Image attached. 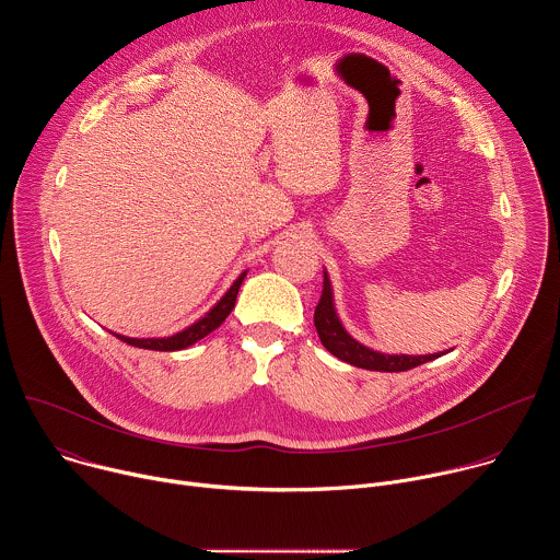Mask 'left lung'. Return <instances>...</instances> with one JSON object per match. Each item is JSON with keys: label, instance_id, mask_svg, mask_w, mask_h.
Returning a JSON list of instances; mask_svg holds the SVG:
<instances>
[{"label": "left lung", "instance_id": "obj_1", "mask_svg": "<svg viewBox=\"0 0 560 560\" xmlns=\"http://www.w3.org/2000/svg\"><path fill=\"white\" fill-rule=\"evenodd\" d=\"M314 328L318 339H322L324 348L335 354L337 359L354 365V368H363V370H374V372H406L412 370L421 363H428L432 359H436L439 354H425V357H410V354H381L374 352L365 346H361L359 341H354L341 326L339 316L335 312L332 305V288H330V279L324 272V292L322 299L316 303L314 310Z\"/></svg>", "mask_w": 560, "mask_h": 560}]
</instances>
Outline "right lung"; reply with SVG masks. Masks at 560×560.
Wrapping results in <instances>:
<instances>
[{"label":"right lung","instance_id":"right-lung-1","mask_svg":"<svg viewBox=\"0 0 560 560\" xmlns=\"http://www.w3.org/2000/svg\"><path fill=\"white\" fill-rule=\"evenodd\" d=\"M244 279H246V272L232 283V288L223 294V299H221L206 316H201L197 324H192L190 328H186V330H182V332H177V335H173V337H164V339H128V337L117 335V339H121V341L128 343V346L143 348V350H159V352L184 350V348L197 343L199 339H203L206 335H210L212 330H217V328L225 322V316H228V314L232 312V307H234L236 292H238V288H242V281H244Z\"/></svg>","mask_w":560,"mask_h":560}]
</instances>
